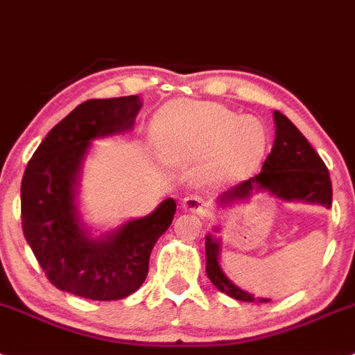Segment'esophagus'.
Segmentation results:
<instances>
[{"mask_svg": "<svg viewBox=\"0 0 355 355\" xmlns=\"http://www.w3.org/2000/svg\"><path fill=\"white\" fill-rule=\"evenodd\" d=\"M180 205L184 211L195 212V214H198V216H205L209 212L207 203L203 202L202 198H198V196H186V198L182 200Z\"/></svg>", "mask_w": 355, "mask_h": 355, "instance_id": "esophagus-1", "label": "esophagus"}]
</instances>
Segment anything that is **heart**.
<instances>
[{"label": "heart", "instance_id": "heart-1", "mask_svg": "<svg viewBox=\"0 0 355 355\" xmlns=\"http://www.w3.org/2000/svg\"><path fill=\"white\" fill-rule=\"evenodd\" d=\"M152 144L171 166L202 162L211 184H234L250 177L268 148L266 128L254 116H237L220 103L175 100L155 114Z\"/></svg>", "mask_w": 355, "mask_h": 355}]
</instances>
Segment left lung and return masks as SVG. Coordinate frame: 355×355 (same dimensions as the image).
Masks as SVG:
<instances>
[{
  "label": "left lung",
  "mask_w": 355,
  "mask_h": 355,
  "mask_svg": "<svg viewBox=\"0 0 355 355\" xmlns=\"http://www.w3.org/2000/svg\"><path fill=\"white\" fill-rule=\"evenodd\" d=\"M273 121L275 141L261 173L221 193L216 198L218 207H232L237 203L250 202L259 193H268L284 202L320 203L329 209L332 205V184L323 160L284 114L275 110ZM216 232H220V227H214L212 234L205 236V271L212 284L236 300L270 302V298H255L252 293L237 288L225 275L220 264L221 239Z\"/></svg>",
  "instance_id": "8db88e82"
}]
</instances>
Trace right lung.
I'll return each mask as SVG.
<instances>
[{
  "label": "right lung",
  "instance_id": "right-lung-1",
  "mask_svg": "<svg viewBox=\"0 0 355 355\" xmlns=\"http://www.w3.org/2000/svg\"><path fill=\"white\" fill-rule=\"evenodd\" d=\"M139 96L87 100L39 144L21 182L24 239L60 291L91 300H119L141 288L153 246L173 221L177 203L94 234L78 207L80 178L92 141L134 128Z\"/></svg>",
  "mask_w": 355,
  "mask_h": 355
}]
</instances>
